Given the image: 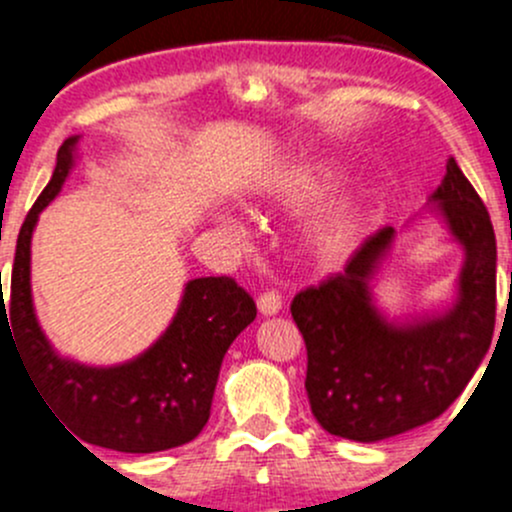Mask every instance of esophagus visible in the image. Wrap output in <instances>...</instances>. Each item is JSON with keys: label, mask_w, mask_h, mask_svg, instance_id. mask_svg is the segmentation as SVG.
I'll return each instance as SVG.
<instances>
[{"label": "esophagus", "mask_w": 512, "mask_h": 512, "mask_svg": "<svg viewBox=\"0 0 512 512\" xmlns=\"http://www.w3.org/2000/svg\"><path fill=\"white\" fill-rule=\"evenodd\" d=\"M257 309H260V314H265V317H275V314L282 309V297L275 292V289L262 292L260 297H257Z\"/></svg>", "instance_id": "1"}]
</instances>
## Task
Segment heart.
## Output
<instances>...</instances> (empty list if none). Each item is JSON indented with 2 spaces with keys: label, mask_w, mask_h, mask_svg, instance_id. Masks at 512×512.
<instances>
[{
  "label": "heart",
  "mask_w": 512,
  "mask_h": 512,
  "mask_svg": "<svg viewBox=\"0 0 512 512\" xmlns=\"http://www.w3.org/2000/svg\"><path fill=\"white\" fill-rule=\"evenodd\" d=\"M339 178V168L322 158H302L282 170L265 188V200L275 208H304L327 193ZM366 220V200L359 190H342L317 205L299 227V252L322 270L342 265L359 245Z\"/></svg>",
  "instance_id": "heart-1"
}]
</instances>
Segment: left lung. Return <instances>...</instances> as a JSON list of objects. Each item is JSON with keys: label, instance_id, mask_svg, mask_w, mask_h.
I'll return each mask as SVG.
<instances>
[{"label": "left lung", "instance_id": "left-lung-1", "mask_svg": "<svg viewBox=\"0 0 512 512\" xmlns=\"http://www.w3.org/2000/svg\"><path fill=\"white\" fill-rule=\"evenodd\" d=\"M433 213L463 247L456 302L438 314L391 322L371 280L394 242V227L371 235L344 272L292 299L307 344L312 414L332 436L376 443L433 421L461 396L495 327V232L483 200L448 158L433 190Z\"/></svg>", "mask_w": 512, "mask_h": 512}]
</instances>
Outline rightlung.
Segmentation results:
<instances>
[{"label": "right lung", "mask_w": 512, "mask_h": 512, "mask_svg": "<svg viewBox=\"0 0 512 512\" xmlns=\"http://www.w3.org/2000/svg\"><path fill=\"white\" fill-rule=\"evenodd\" d=\"M76 143L79 136L61 143L49 185L19 230L0 327L7 322L14 334L41 401L81 441L121 453L168 451L193 441L208 423L223 356L257 317V307L230 277H198L185 285L168 329L136 359L89 366L56 352L34 312L32 235L39 213L61 193L74 168Z\"/></svg>", "instance_id": "1"}]
</instances>
